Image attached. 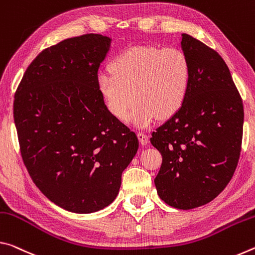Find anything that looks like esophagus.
Here are the masks:
<instances>
[{
  "label": "esophagus",
  "mask_w": 255,
  "mask_h": 255,
  "mask_svg": "<svg viewBox=\"0 0 255 255\" xmlns=\"http://www.w3.org/2000/svg\"><path fill=\"white\" fill-rule=\"evenodd\" d=\"M137 139H139V142L141 145H147L149 143V137L147 134H144L142 132L137 133Z\"/></svg>",
  "instance_id": "1"
}]
</instances>
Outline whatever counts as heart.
<instances>
[{
    "label": "heart",
    "mask_w": 255,
    "mask_h": 255,
    "mask_svg": "<svg viewBox=\"0 0 255 255\" xmlns=\"http://www.w3.org/2000/svg\"><path fill=\"white\" fill-rule=\"evenodd\" d=\"M110 69L111 72L97 77L98 93L110 114L119 121L126 119L136 99L137 105L127 122L137 128H148L158 118H172L189 94L191 63L186 54L176 47L132 46L114 57Z\"/></svg>",
    "instance_id": "heart-1"
}]
</instances>
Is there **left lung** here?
<instances>
[{
	"label": "left lung",
	"mask_w": 255,
	"mask_h": 255,
	"mask_svg": "<svg viewBox=\"0 0 255 255\" xmlns=\"http://www.w3.org/2000/svg\"><path fill=\"white\" fill-rule=\"evenodd\" d=\"M181 47L192 68L189 94L150 142L162 156L155 178L158 195L170 207L189 210L212 201L232 179L244 111L223 57L187 33H182Z\"/></svg>",
	"instance_id": "left-lung-1"
}]
</instances>
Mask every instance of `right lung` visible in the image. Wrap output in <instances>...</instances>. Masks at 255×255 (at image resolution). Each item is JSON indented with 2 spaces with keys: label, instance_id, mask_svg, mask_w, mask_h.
<instances>
[{
  "label": "right lung",
  "instance_id": "obj_1",
  "mask_svg": "<svg viewBox=\"0 0 255 255\" xmlns=\"http://www.w3.org/2000/svg\"><path fill=\"white\" fill-rule=\"evenodd\" d=\"M111 44L110 37L87 33L44 49L14 96L20 150L33 183L76 214L114 201L139 148L135 133L110 114L96 85Z\"/></svg>",
  "mask_w": 255,
  "mask_h": 255
}]
</instances>
